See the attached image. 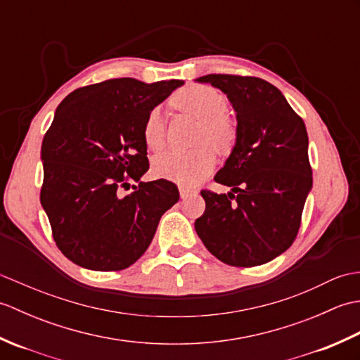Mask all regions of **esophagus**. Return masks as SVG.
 Here are the masks:
<instances>
[{"label": "esophagus", "instance_id": "obj_1", "mask_svg": "<svg viewBox=\"0 0 360 360\" xmlns=\"http://www.w3.org/2000/svg\"><path fill=\"white\" fill-rule=\"evenodd\" d=\"M179 193H181L182 200H186V198L192 196V195H196L198 192H196V190H193V188H184V187H182V188L179 190Z\"/></svg>", "mask_w": 360, "mask_h": 360}]
</instances>
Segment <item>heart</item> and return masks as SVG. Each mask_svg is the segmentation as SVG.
<instances>
[{
    "mask_svg": "<svg viewBox=\"0 0 360 360\" xmlns=\"http://www.w3.org/2000/svg\"><path fill=\"white\" fill-rule=\"evenodd\" d=\"M176 108L201 120L196 143H204L195 150H167L153 160V172L164 179L178 184H193L209 176L217 164L215 151L231 150L238 136L236 122L226 112V97L207 85H192L173 96ZM143 141L151 150H159L165 143V122L159 108L151 110L143 124Z\"/></svg>",
    "mask_w": 360,
    "mask_h": 360,
    "instance_id": "b5f03b06",
    "label": "heart"
}]
</instances>
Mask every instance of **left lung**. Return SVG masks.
<instances>
[{
	"mask_svg": "<svg viewBox=\"0 0 360 360\" xmlns=\"http://www.w3.org/2000/svg\"><path fill=\"white\" fill-rule=\"evenodd\" d=\"M223 91L236 111V143L215 181L229 193L201 190L196 233L219 262L252 267L290 248L312 187L308 133L280 89L250 75L196 79Z\"/></svg>",
	"mask_w": 360,
	"mask_h": 360,
	"instance_id": "obj_1",
	"label": "left lung"
}]
</instances>
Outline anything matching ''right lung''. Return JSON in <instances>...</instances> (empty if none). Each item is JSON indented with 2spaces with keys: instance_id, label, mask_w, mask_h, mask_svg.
Segmentation results:
<instances>
[{
  "instance_id": "add662e5",
  "label": "right lung",
  "mask_w": 360,
  "mask_h": 360,
  "mask_svg": "<svg viewBox=\"0 0 360 360\" xmlns=\"http://www.w3.org/2000/svg\"><path fill=\"white\" fill-rule=\"evenodd\" d=\"M182 80L110 79L72 91L58 105L41 145L40 201L52 236L72 263L122 271L139 259L160 217L179 201L172 181L122 188L148 170L143 124Z\"/></svg>"
}]
</instances>
